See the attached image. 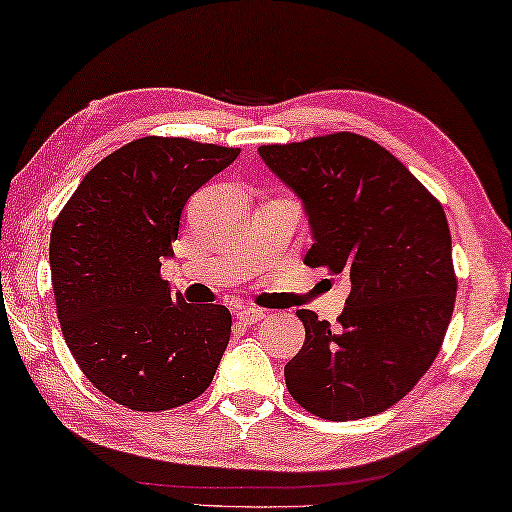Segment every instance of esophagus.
Returning <instances> with one entry per match:
<instances>
[{
	"instance_id": "34e87169",
	"label": "esophagus",
	"mask_w": 512,
	"mask_h": 512,
	"mask_svg": "<svg viewBox=\"0 0 512 512\" xmlns=\"http://www.w3.org/2000/svg\"><path fill=\"white\" fill-rule=\"evenodd\" d=\"M237 319L241 323H246V326H250V323H257L259 319H264V312L257 310V307H241L237 312Z\"/></svg>"
}]
</instances>
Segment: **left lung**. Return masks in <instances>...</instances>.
I'll list each match as a JSON object with an SVG mask.
<instances>
[{
    "label": "left lung",
    "instance_id": "1",
    "mask_svg": "<svg viewBox=\"0 0 512 512\" xmlns=\"http://www.w3.org/2000/svg\"><path fill=\"white\" fill-rule=\"evenodd\" d=\"M259 157L303 202L307 266L346 275L339 326L298 310L305 344L287 362V389L307 412L348 421L401 401L440 353L456 303L444 209L394 154L339 132Z\"/></svg>",
    "mask_w": 512,
    "mask_h": 512
}]
</instances>
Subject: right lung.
I'll list each match as a JSON object with an SVG mask.
<instances>
[{"instance_id":"1","label":"right lung","mask_w":512,"mask_h":512,"mask_svg":"<svg viewBox=\"0 0 512 512\" xmlns=\"http://www.w3.org/2000/svg\"><path fill=\"white\" fill-rule=\"evenodd\" d=\"M237 157L239 148L145 136L104 157L52 227L63 337L84 376L129 410L177 408L212 385L232 314L184 303L159 273L186 200Z\"/></svg>"}]
</instances>
